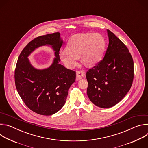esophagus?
I'll return each mask as SVG.
<instances>
[{"label":"esophagus","instance_id":"1","mask_svg":"<svg viewBox=\"0 0 148 148\" xmlns=\"http://www.w3.org/2000/svg\"><path fill=\"white\" fill-rule=\"evenodd\" d=\"M86 75L85 72L83 71H78L76 73V80H79L82 79L84 76Z\"/></svg>","mask_w":148,"mask_h":148}]
</instances>
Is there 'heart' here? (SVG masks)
<instances>
[{
  "mask_svg": "<svg viewBox=\"0 0 148 148\" xmlns=\"http://www.w3.org/2000/svg\"><path fill=\"white\" fill-rule=\"evenodd\" d=\"M105 40L99 33H81L73 36L67 45V49L59 52V57L67 68L73 69L78 64V57L87 66H94L103 56Z\"/></svg>",
  "mask_w": 148,
  "mask_h": 148,
  "instance_id": "obj_1",
  "label": "heart"
}]
</instances>
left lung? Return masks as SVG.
<instances>
[{
	"label": "left lung",
	"mask_w": 148,
	"mask_h": 148,
	"mask_svg": "<svg viewBox=\"0 0 148 148\" xmlns=\"http://www.w3.org/2000/svg\"><path fill=\"white\" fill-rule=\"evenodd\" d=\"M103 58L87 72V95L96 106L111 108L130 91L134 79V61L129 50L110 30Z\"/></svg>",
	"instance_id": "obj_1"
}]
</instances>
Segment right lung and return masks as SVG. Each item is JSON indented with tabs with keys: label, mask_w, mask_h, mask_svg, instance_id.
<instances>
[{
	"label": "right lung",
	"mask_w": 148,
	"mask_h": 148,
	"mask_svg": "<svg viewBox=\"0 0 148 148\" xmlns=\"http://www.w3.org/2000/svg\"><path fill=\"white\" fill-rule=\"evenodd\" d=\"M62 43L58 32L37 37L27 45L17 60L14 71L17 91L26 106L40 115H51L60 111L66 103L69 89L75 81V72L59 63ZM44 45H50L56 57L49 68L37 69L28 57Z\"/></svg>",
	"instance_id": "1"
}]
</instances>
